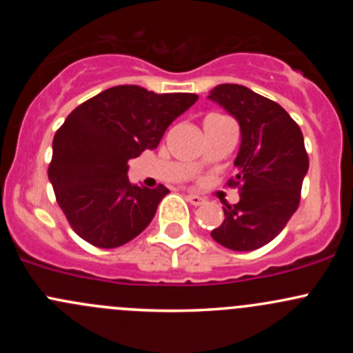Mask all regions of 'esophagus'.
Returning a JSON list of instances; mask_svg holds the SVG:
<instances>
[{
    "label": "esophagus",
    "instance_id": "obj_1",
    "mask_svg": "<svg viewBox=\"0 0 353 353\" xmlns=\"http://www.w3.org/2000/svg\"><path fill=\"white\" fill-rule=\"evenodd\" d=\"M186 198H188V201H190L191 205H194V206H199V205H203V203L206 201L205 198H201V196H199V194H194V193H190V194H188Z\"/></svg>",
    "mask_w": 353,
    "mask_h": 353
}]
</instances>
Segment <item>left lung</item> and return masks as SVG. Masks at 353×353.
Wrapping results in <instances>:
<instances>
[{
    "instance_id": "left-lung-1",
    "label": "left lung",
    "mask_w": 353,
    "mask_h": 353,
    "mask_svg": "<svg viewBox=\"0 0 353 353\" xmlns=\"http://www.w3.org/2000/svg\"><path fill=\"white\" fill-rule=\"evenodd\" d=\"M241 126L236 177L239 203H223V222L212 237L232 251H254L275 239L301 203L309 157L299 124L276 102L237 83L216 85L208 95Z\"/></svg>"
}]
</instances>
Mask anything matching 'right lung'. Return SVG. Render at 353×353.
Returning a JSON list of instances; mask_svg holds the SVG:
<instances>
[{"label": "right lung", "mask_w": 353, "mask_h": 353, "mask_svg": "<svg viewBox=\"0 0 353 353\" xmlns=\"http://www.w3.org/2000/svg\"><path fill=\"white\" fill-rule=\"evenodd\" d=\"M196 94H155L117 85L71 110L52 140L49 181L71 229L88 244L119 248L143 232L165 186L130 183L128 160L154 150Z\"/></svg>", "instance_id": "add662e5"}]
</instances>
